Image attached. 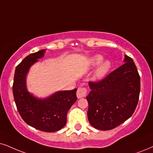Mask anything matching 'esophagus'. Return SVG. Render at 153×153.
I'll list each match as a JSON object with an SVG mask.
<instances>
[{
    "label": "esophagus",
    "mask_w": 153,
    "mask_h": 153,
    "mask_svg": "<svg viewBox=\"0 0 153 153\" xmlns=\"http://www.w3.org/2000/svg\"><path fill=\"white\" fill-rule=\"evenodd\" d=\"M87 93H88L87 88L80 87V88H78V91H77V97H78V98L84 97L87 95Z\"/></svg>",
    "instance_id": "esophagus-1"
}]
</instances>
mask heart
<instances>
[{"instance_id": "heart-1", "label": "heart", "mask_w": 153, "mask_h": 153, "mask_svg": "<svg viewBox=\"0 0 153 153\" xmlns=\"http://www.w3.org/2000/svg\"><path fill=\"white\" fill-rule=\"evenodd\" d=\"M104 58L100 54H97L93 56H92L89 59V65L91 68H94L99 65L97 68V69L94 73V78L96 80H100V79L103 78L107 75L111 67V63L109 60H103Z\"/></svg>"}]
</instances>
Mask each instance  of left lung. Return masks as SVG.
<instances>
[{"label":"left lung","mask_w":153,"mask_h":153,"mask_svg":"<svg viewBox=\"0 0 153 153\" xmlns=\"http://www.w3.org/2000/svg\"><path fill=\"white\" fill-rule=\"evenodd\" d=\"M123 64L98 82H89V122L97 129L111 130L133 115L138 104L140 78L133 59L125 55Z\"/></svg>","instance_id":"left-lung-1"}]
</instances>
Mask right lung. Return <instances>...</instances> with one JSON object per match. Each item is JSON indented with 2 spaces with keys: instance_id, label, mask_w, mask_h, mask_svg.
<instances>
[{
  "instance_id": "add662e5",
  "label": "right lung",
  "mask_w": 153,
  "mask_h": 153,
  "mask_svg": "<svg viewBox=\"0 0 153 153\" xmlns=\"http://www.w3.org/2000/svg\"><path fill=\"white\" fill-rule=\"evenodd\" d=\"M45 51L30 54L16 67L13 92L17 109L25 122L38 130L51 133L66 124L68 111L77 100V89L59 91L45 99H39L28 92L27 74L30 67L44 56Z\"/></svg>"
}]
</instances>
